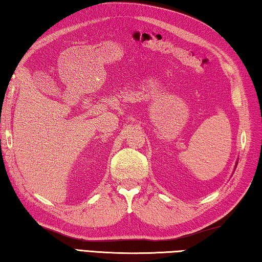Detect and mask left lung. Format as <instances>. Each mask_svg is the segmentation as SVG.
I'll return each instance as SVG.
<instances>
[{
    "mask_svg": "<svg viewBox=\"0 0 262 262\" xmlns=\"http://www.w3.org/2000/svg\"><path fill=\"white\" fill-rule=\"evenodd\" d=\"M236 166H237V163H236ZM236 166H235V167H236Z\"/></svg>",
    "mask_w": 262,
    "mask_h": 262,
    "instance_id": "8db88e82",
    "label": "left lung"
}]
</instances>
